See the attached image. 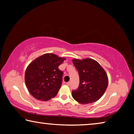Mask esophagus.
Returning a JSON list of instances; mask_svg holds the SVG:
<instances>
[{
  "instance_id": "obj_1",
  "label": "esophagus",
  "mask_w": 134,
  "mask_h": 134,
  "mask_svg": "<svg viewBox=\"0 0 134 134\" xmlns=\"http://www.w3.org/2000/svg\"><path fill=\"white\" fill-rule=\"evenodd\" d=\"M70 83H70V81H69V82L67 83V85L70 86Z\"/></svg>"
}]
</instances>
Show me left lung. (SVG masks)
I'll return each instance as SVG.
<instances>
[{
	"mask_svg": "<svg viewBox=\"0 0 134 134\" xmlns=\"http://www.w3.org/2000/svg\"><path fill=\"white\" fill-rule=\"evenodd\" d=\"M72 62L78 70L79 88L71 93L73 99L80 104L95 102L105 93L108 85L107 73L93 59L74 58Z\"/></svg>",
	"mask_w": 134,
	"mask_h": 134,
	"instance_id": "1",
	"label": "left lung"
}]
</instances>
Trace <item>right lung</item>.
<instances>
[{"label": "right lung", "mask_w": 134, "mask_h": 134, "mask_svg": "<svg viewBox=\"0 0 134 134\" xmlns=\"http://www.w3.org/2000/svg\"><path fill=\"white\" fill-rule=\"evenodd\" d=\"M64 57L47 53L38 57L27 67L25 81L31 94L36 99L47 101L55 97L62 86L63 72L58 66Z\"/></svg>", "instance_id": "obj_1"}]
</instances>
